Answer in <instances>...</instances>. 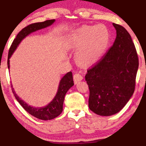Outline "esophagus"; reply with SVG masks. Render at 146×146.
I'll list each match as a JSON object with an SVG mask.
<instances>
[{
	"mask_svg": "<svg viewBox=\"0 0 146 146\" xmlns=\"http://www.w3.org/2000/svg\"><path fill=\"white\" fill-rule=\"evenodd\" d=\"M73 79H74V81H75V83H77L78 81H81V80L83 79V75L79 73H76L73 76Z\"/></svg>",
	"mask_w": 146,
	"mask_h": 146,
	"instance_id": "esophagus-1",
	"label": "esophagus"
}]
</instances>
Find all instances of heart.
<instances>
[{"label":"heart","mask_w":146,"mask_h":146,"mask_svg":"<svg viewBox=\"0 0 146 146\" xmlns=\"http://www.w3.org/2000/svg\"><path fill=\"white\" fill-rule=\"evenodd\" d=\"M109 30L103 24L83 26L71 32L69 37V46L79 48L77 60L89 65L101 58L110 44Z\"/></svg>","instance_id":"obj_1"}]
</instances>
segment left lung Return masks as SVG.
<instances>
[{
  "label": "left lung",
  "mask_w": 146,
  "mask_h": 146,
  "mask_svg": "<svg viewBox=\"0 0 146 146\" xmlns=\"http://www.w3.org/2000/svg\"><path fill=\"white\" fill-rule=\"evenodd\" d=\"M113 26L116 30L113 45L85 75L89 108L100 116L113 115L126 105L134 92L139 65L130 34L119 24Z\"/></svg>",
  "instance_id": "obj_1"
}]
</instances>
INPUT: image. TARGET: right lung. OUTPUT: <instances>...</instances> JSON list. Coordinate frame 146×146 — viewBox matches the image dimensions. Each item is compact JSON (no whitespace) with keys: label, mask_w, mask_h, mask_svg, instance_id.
Segmentation results:
<instances>
[{"label":"right lung","mask_w":146,"mask_h":146,"mask_svg":"<svg viewBox=\"0 0 146 146\" xmlns=\"http://www.w3.org/2000/svg\"><path fill=\"white\" fill-rule=\"evenodd\" d=\"M55 22V20H48L42 22H36V23H33L30 24L23 28L16 36V38L14 39L13 42L12 43L11 48L9 49V55H8V68L10 67L9 59L11 58V56L12 53L17 48L18 44L21 42L22 39H24L26 36L30 34V33L34 32L36 30L42 29V28H46L48 26L52 25ZM74 85L73 75L71 71L65 74L59 83L58 91L55 95V98L48 105L44 106V107L41 108H35L32 107L31 106H29L26 102H24L23 100L17 96V94L15 93V92L12 89V93H13L16 99L18 100V102L21 104V106L27 111L28 113L30 114L32 116H34L36 118L40 119V120H52L55 118H56L60 115L63 111V104L64 101V98L65 94L70 88ZM12 88V86L11 85Z\"/></svg>","instance_id":"add662e5"}]
</instances>
